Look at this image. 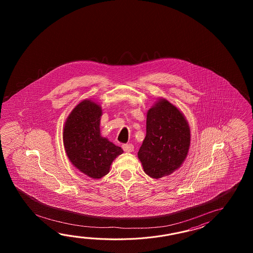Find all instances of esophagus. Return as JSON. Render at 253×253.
<instances>
[{"mask_svg": "<svg viewBox=\"0 0 253 253\" xmlns=\"http://www.w3.org/2000/svg\"><path fill=\"white\" fill-rule=\"evenodd\" d=\"M122 147H123L125 152H127V153H131V152L134 151V145L132 144H125V145H122Z\"/></svg>", "mask_w": 253, "mask_h": 253, "instance_id": "esophagus-1", "label": "esophagus"}]
</instances>
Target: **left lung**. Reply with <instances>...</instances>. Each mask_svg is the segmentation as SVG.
Listing matches in <instances>:
<instances>
[{"label": "left lung", "instance_id": "8db88e82", "mask_svg": "<svg viewBox=\"0 0 253 253\" xmlns=\"http://www.w3.org/2000/svg\"><path fill=\"white\" fill-rule=\"evenodd\" d=\"M190 143L184 115L166 98H158L146 115V134L137 154L145 173L155 179L170 175L185 160Z\"/></svg>", "mask_w": 253, "mask_h": 253}]
</instances>
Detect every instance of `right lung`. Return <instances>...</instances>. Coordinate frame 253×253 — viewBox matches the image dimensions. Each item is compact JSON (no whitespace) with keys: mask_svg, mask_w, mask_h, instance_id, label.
<instances>
[{"mask_svg":"<svg viewBox=\"0 0 253 253\" xmlns=\"http://www.w3.org/2000/svg\"><path fill=\"white\" fill-rule=\"evenodd\" d=\"M101 107L85 99L73 108L63 127V144L70 161L93 179L108 174L112 162L123 154L121 147L101 136Z\"/></svg>","mask_w":253,"mask_h":253,"instance_id":"1","label":"right lung"}]
</instances>
